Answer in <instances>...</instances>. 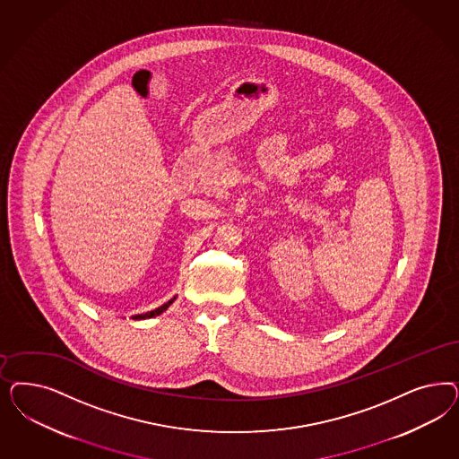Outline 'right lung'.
<instances>
[{
    "label": "right lung",
    "mask_w": 459,
    "mask_h": 459,
    "mask_svg": "<svg viewBox=\"0 0 459 459\" xmlns=\"http://www.w3.org/2000/svg\"><path fill=\"white\" fill-rule=\"evenodd\" d=\"M176 299V297H174ZM174 299H170L167 304H163L160 307H157L155 311L145 312V314H138V316H134V319H148V317H155V316H159V314H162L172 302H174Z\"/></svg>",
    "instance_id": "1"
}]
</instances>
